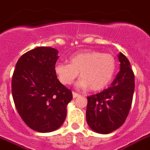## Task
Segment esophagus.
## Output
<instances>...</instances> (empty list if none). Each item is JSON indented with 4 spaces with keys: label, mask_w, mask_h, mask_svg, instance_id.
<instances>
[{
    "label": "esophagus",
    "mask_w": 150,
    "mask_h": 150,
    "mask_svg": "<svg viewBox=\"0 0 150 150\" xmlns=\"http://www.w3.org/2000/svg\"><path fill=\"white\" fill-rule=\"evenodd\" d=\"M72 96H73V98H77L78 96H79V93H77V92H72Z\"/></svg>",
    "instance_id": "obj_1"
}]
</instances>
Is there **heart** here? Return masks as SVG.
Instances as JSON below:
<instances>
[{
    "label": "heart",
    "instance_id": "1",
    "mask_svg": "<svg viewBox=\"0 0 150 150\" xmlns=\"http://www.w3.org/2000/svg\"><path fill=\"white\" fill-rule=\"evenodd\" d=\"M69 64L59 62L54 66V72L61 83L70 85L79 76L77 86L92 91L104 89L112 80L116 71V61L110 54L96 51L79 52L69 58Z\"/></svg>",
    "mask_w": 150,
    "mask_h": 150
}]
</instances>
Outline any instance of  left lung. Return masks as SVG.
Returning a JSON list of instances; mask_svg holds the SVG:
<instances>
[{
  "label": "left lung",
  "mask_w": 150,
  "mask_h": 150,
  "mask_svg": "<svg viewBox=\"0 0 150 150\" xmlns=\"http://www.w3.org/2000/svg\"><path fill=\"white\" fill-rule=\"evenodd\" d=\"M118 58L120 71L110 87L87 97V123L100 134H108L119 129L126 121L132 105L134 73L126 56L120 52Z\"/></svg>",
  "instance_id": "obj_1"
}]
</instances>
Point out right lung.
Wrapping results in <instances>:
<instances>
[{"mask_svg":"<svg viewBox=\"0 0 150 150\" xmlns=\"http://www.w3.org/2000/svg\"><path fill=\"white\" fill-rule=\"evenodd\" d=\"M58 50L38 47L23 54L16 64L11 81L18 112L27 126L39 132L58 129L65 120L71 90L54 72Z\"/></svg>","mask_w":150,"mask_h":150,"instance_id":"1","label":"right lung"}]
</instances>
